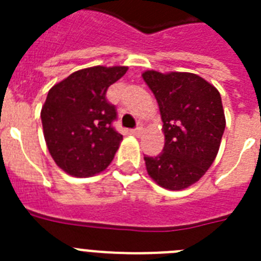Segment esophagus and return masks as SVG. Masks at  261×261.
Returning <instances> with one entry per match:
<instances>
[{"instance_id":"1","label":"esophagus","mask_w":261,"mask_h":261,"mask_svg":"<svg viewBox=\"0 0 261 261\" xmlns=\"http://www.w3.org/2000/svg\"><path fill=\"white\" fill-rule=\"evenodd\" d=\"M130 133L134 135V137H141L143 133V127H138V128H135V130H131Z\"/></svg>"}]
</instances>
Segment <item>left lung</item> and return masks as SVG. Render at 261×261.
<instances>
[{"mask_svg": "<svg viewBox=\"0 0 261 261\" xmlns=\"http://www.w3.org/2000/svg\"><path fill=\"white\" fill-rule=\"evenodd\" d=\"M142 79L159 102L165 135L163 153L145 157L147 173L165 190L188 188L218 154L226 126L221 94L194 73L146 70Z\"/></svg>", "mask_w": 261, "mask_h": 261, "instance_id": "8db88e82", "label": "left lung"}]
</instances>
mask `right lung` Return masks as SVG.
Here are the masks:
<instances>
[{"label": "right lung", "mask_w": 261, "mask_h": 261, "mask_svg": "<svg viewBox=\"0 0 261 261\" xmlns=\"http://www.w3.org/2000/svg\"><path fill=\"white\" fill-rule=\"evenodd\" d=\"M127 69L87 67L48 90L40 112L43 134L51 157L70 176H94L114 160L123 137L112 127L116 110L106 93Z\"/></svg>", "instance_id": "obj_1"}]
</instances>
